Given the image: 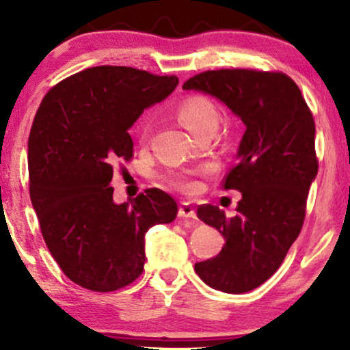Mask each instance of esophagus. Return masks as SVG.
Here are the masks:
<instances>
[{"label": "esophagus", "mask_w": 350, "mask_h": 350, "mask_svg": "<svg viewBox=\"0 0 350 350\" xmlns=\"http://www.w3.org/2000/svg\"><path fill=\"white\" fill-rule=\"evenodd\" d=\"M178 217L180 218H191V219H194L196 218V210L191 207L189 204L181 202L180 207H178Z\"/></svg>", "instance_id": "obj_1"}]
</instances>
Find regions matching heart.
Instances as JSON below:
<instances>
[{"label":"heart","instance_id":"b5f03b06","mask_svg":"<svg viewBox=\"0 0 350 350\" xmlns=\"http://www.w3.org/2000/svg\"><path fill=\"white\" fill-rule=\"evenodd\" d=\"M176 114H178L180 122L196 138L205 135V133H212L213 135L218 127L219 114L217 107H215L212 100L200 97V95L186 98L178 107ZM172 183H174L175 188L188 191V193L196 188V183L188 175H174L172 176Z\"/></svg>","mask_w":350,"mask_h":350}]
</instances>
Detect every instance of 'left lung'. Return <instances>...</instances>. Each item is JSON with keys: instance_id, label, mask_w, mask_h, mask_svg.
<instances>
[{"instance_id": "8db88e82", "label": "left lung", "mask_w": 350, "mask_h": 350, "mask_svg": "<svg viewBox=\"0 0 350 350\" xmlns=\"http://www.w3.org/2000/svg\"><path fill=\"white\" fill-rule=\"evenodd\" d=\"M183 89L219 100L245 126L224 181V188L242 194L237 213L228 218L208 204L198 208V218L223 234L224 245L212 260L196 262L194 271L215 290L247 293L279 269L303 228L319 170L312 113L284 73L205 71Z\"/></svg>"}]
</instances>
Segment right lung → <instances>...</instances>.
<instances>
[{
	"mask_svg": "<svg viewBox=\"0 0 350 350\" xmlns=\"http://www.w3.org/2000/svg\"><path fill=\"white\" fill-rule=\"evenodd\" d=\"M178 85L129 66H94L51 89L28 138L30 198L42 237L65 275L83 288L114 291L145 265V234L172 223L176 202L161 189L113 200V165L129 161V129Z\"/></svg>",
	"mask_w": 350,
	"mask_h": 350,
	"instance_id": "right-lung-1",
	"label": "right lung"
}]
</instances>
